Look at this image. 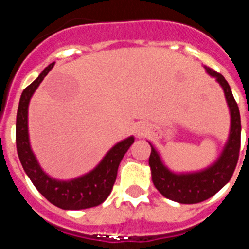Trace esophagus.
Masks as SVG:
<instances>
[{
  "label": "esophagus",
  "mask_w": 249,
  "mask_h": 249,
  "mask_svg": "<svg viewBox=\"0 0 249 249\" xmlns=\"http://www.w3.org/2000/svg\"><path fill=\"white\" fill-rule=\"evenodd\" d=\"M143 132H144L143 127H140V128H137V131H136V133H137L138 136H142V135H143Z\"/></svg>",
  "instance_id": "obj_1"
}]
</instances>
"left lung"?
<instances>
[{
	"mask_svg": "<svg viewBox=\"0 0 249 249\" xmlns=\"http://www.w3.org/2000/svg\"><path fill=\"white\" fill-rule=\"evenodd\" d=\"M203 67L207 73L219 83L230 108V136L219 157L214 163L201 171L177 173L164 164L157 149L148 142L151 146L148 163L151 167L152 182L158 192L166 198L183 204L206 201L226 186L236 169L241 148V114L230 85L221 73H217L207 66Z\"/></svg>",
	"mask_w": 249,
	"mask_h": 249,
	"instance_id": "obj_1",
	"label": "left lung"
}]
</instances>
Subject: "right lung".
<instances>
[{
    "instance_id": "1",
    "label": "right lung",
    "mask_w": 249,
    "mask_h": 249,
    "mask_svg": "<svg viewBox=\"0 0 249 249\" xmlns=\"http://www.w3.org/2000/svg\"><path fill=\"white\" fill-rule=\"evenodd\" d=\"M54 62L48 65L34 82L27 86L21 94L16 118V147L21 164L38 192L56 207L62 210H85L96 207L106 201L112 191L118 166L123 156L135 142L129 136L114 144L100 163L86 175L59 181L52 178L41 168L34 151L31 148L28 136V105L35 91L52 70Z\"/></svg>"
}]
</instances>
